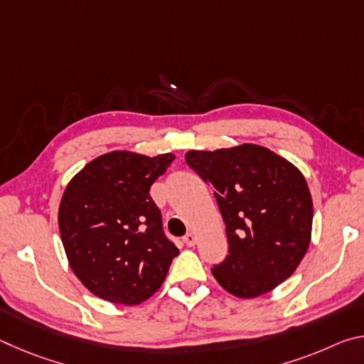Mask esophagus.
<instances>
[{"mask_svg":"<svg viewBox=\"0 0 364 364\" xmlns=\"http://www.w3.org/2000/svg\"><path fill=\"white\" fill-rule=\"evenodd\" d=\"M183 242L188 245V247H193V245H196V242H197V237H196V234L194 232H188L186 236L183 237Z\"/></svg>","mask_w":364,"mask_h":364,"instance_id":"1","label":"esophagus"}]
</instances>
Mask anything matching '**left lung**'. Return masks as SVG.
<instances>
[{
  "instance_id": "obj_1",
  "label": "left lung",
  "mask_w": 364,
  "mask_h": 364,
  "mask_svg": "<svg viewBox=\"0 0 364 364\" xmlns=\"http://www.w3.org/2000/svg\"><path fill=\"white\" fill-rule=\"evenodd\" d=\"M186 164L213 188L226 225L228 255L213 278L239 299L284 282L311 241L313 200L301 171L268 147L244 143L188 151Z\"/></svg>"
}]
</instances>
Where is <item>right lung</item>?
<instances>
[{"label":"right lung","mask_w":364,"mask_h":364,"mask_svg":"<svg viewBox=\"0 0 364 364\" xmlns=\"http://www.w3.org/2000/svg\"><path fill=\"white\" fill-rule=\"evenodd\" d=\"M175 160L112 151L72 178L59 204L60 239L73 274L88 291L119 305H138L164 284L180 254L162 231L152 183Z\"/></svg>","instance_id":"obj_1"}]
</instances>
